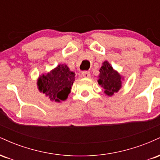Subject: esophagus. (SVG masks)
<instances>
[{
	"instance_id": "34e87169",
	"label": "esophagus",
	"mask_w": 160,
	"mask_h": 160,
	"mask_svg": "<svg viewBox=\"0 0 160 160\" xmlns=\"http://www.w3.org/2000/svg\"><path fill=\"white\" fill-rule=\"evenodd\" d=\"M82 76L85 78H89L91 77L90 72H89V71H82Z\"/></svg>"
}]
</instances>
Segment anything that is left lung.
<instances>
[{
	"mask_svg": "<svg viewBox=\"0 0 160 160\" xmlns=\"http://www.w3.org/2000/svg\"><path fill=\"white\" fill-rule=\"evenodd\" d=\"M99 72L98 82L104 89V92L108 96H112L114 93L118 92L122 87V80L124 79L122 75L113 69L108 61L102 63Z\"/></svg>",
	"mask_w": 160,
	"mask_h": 160,
	"instance_id": "8db88e82",
	"label": "left lung"
}]
</instances>
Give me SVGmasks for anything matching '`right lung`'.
<instances>
[{
    "label": "right lung",
    "mask_w": 160,
    "mask_h": 160,
    "mask_svg": "<svg viewBox=\"0 0 160 160\" xmlns=\"http://www.w3.org/2000/svg\"><path fill=\"white\" fill-rule=\"evenodd\" d=\"M75 80V73L65 64L58 65L47 74L38 78V89L52 102H61L68 98Z\"/></svg>",
    "instance_id": "obj_1"
}]
</instances>
